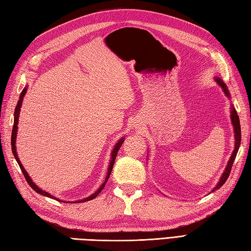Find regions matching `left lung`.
<instances>
[{"label": "left lung", "mask_w": 251, "mask_h": 251, "mask_svg": "<svg viewBox=\"0 0 251 251\" xmlns=\"http://www.w3.org/2000/svg\"><path fill=\"white\" fill-rule=\"evenodd\" d=\"M215 79H216V82L222 87L223 92H225L226 97L230 98V93H228L227 87H226V85L225 84V82H222L221 78H219V77H216ZM231 121H232V124H233V127H234V134H235V135H234V136H235V147H234V151L232 153L230 159H228L227 165H226V170H225V172H223L221 178L219 180V182H218V184L215 186L214 190H212V191H215L217 189H220L221 186L226 183V181L227 180L228 176H230L231 169H232V166H233V163H234V161H235V157H236V154L238 152L239 146H241V140H242L241 124H239V117L237 115V112H236L235 109L233 108V105H232V108H231Z\"/></svg>", "instance_id": "left-lung-1"}]
</instances>
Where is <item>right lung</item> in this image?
Returning <instances> with one entry per match:
<instances>
[{"mask_svg":"<svg viewBox=\"0 0 251 251\" xmlns=\"http://www.w3.org/2000/svg\"><path fill=\"white\" fill-rule=\"evenodd\" d=\"M25 93H26V87H25V88H24L23 92H21V94H20V97H19V100H18V102H17V105H16V109H15V113H14V126H13V131H12V151H13V154H14L15 158H16V161H17V163H18V165H19V167H20V169H21V172H23V174H24V176H25V180H26V182L29 183V185L31 186V188L33 189V190L36 192V193L42 194V195L47 196V197H50V199H55L56 201H60L61 200L57 199V197L52 196V195H50V193H47V192H45V191H43L42 189H40L39 186H37V185L33 182V181H32V179L30 178V176L28 175V173L25 172V169L24 168L23 165H21V162L19 161L18 155H17V151H16V137H17L18 119H19L20 108H21V104H23V100H24V97H25ZM123 142H124V138H122V139H120L119 141H117V143L115 145V147L113 148V151H112V153H111V159H110V164H109V168H108V175H106L104 182L100 185V188H99L97 191H96L94 194H92L90 196L86 197V199L81 200V201H73V202H83V201H90V200H94L95 197L97 196V195L100 193L101 191H102V189L104 188V185H105V183H106V181H108V179H109V177H110L111 172H112V168H113V165H114L115 158H116V155H117V152H119L121 146L123 145ZM62 201V202H65V201ZM69 202H70V201H69Z\"/></svg>","mask_w":251,"mask_h":251,"instance_id":"add662e5","label":"right lung"}]
</instances>
